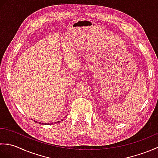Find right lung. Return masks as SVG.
Masks as SVG:
<instances>
[{
	"label": "right lung",
	"instance_id": "add662e5",
	"mask_svg": "<svg viewBox=\"0 0 158 158\" xmlns=\"http://www.w3.org/2000/svg\"><path fill=\"white\" fill-rule=\"evenodd\" d=\"M62 120H63V119H62ZM34 122H36V123H39V124H45V125H46V123H41V122H36V121H34ZM60 122V121H59V122H56V123H58V122ZM49 124H53V123H49Z\"/></svg>",
	"mask_w": 158,
	"mask_h": 158
}]
</instances>
